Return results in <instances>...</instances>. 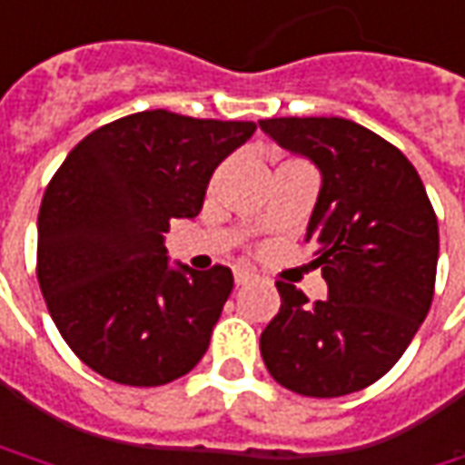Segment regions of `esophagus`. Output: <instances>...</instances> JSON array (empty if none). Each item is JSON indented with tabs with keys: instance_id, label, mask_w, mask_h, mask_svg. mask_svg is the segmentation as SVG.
<instances>
[{
	"instance_id": "esophagus-1",
	"label": "esophagus",
	"mask_w": 465,
	"mask_h": 465,
	"mask_svg": "<svg viewBox=\"0 0 465 465\" xmlns=\"http://www.w3.org/2000/svg\"><path fill=\"white\" fill-rule=\"evenodd\" d=\"M252 281H254V275H252L249 270H236V272H233V282H236V285H247V282Z\"/></svg>"
}]
</instances>
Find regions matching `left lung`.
I'll return each mask as SVG.
<instances>
[{
	"mask_svg": "<svg viewBox=\"0 0 465 465\" xmlns=\"http://www.w3.org/2000/svg\"><path fill=\"white\" fill-rule=\"evenodd\" d=\"M267 136L312 159L322 190L306 229L329 296L278 281L281 312L260 337L281 386L331 399L386 376L435 296L438 218L404 153L344 118H267Z\"/></svg>",
	"mask_w": 465,
	"mask_h": 465,
	"instance_id": "left-lung-1",
	"label": "left lung"
}]
</instances>
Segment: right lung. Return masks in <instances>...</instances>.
Segmentation results:
<instances>
[{
	"instance_id": "obj_1",
	"label": "right lung",
	"mask_w": 465,
	"mask_h": 465,
	"mask_svg": "<svg viewBox=\"0 0 465 465\" xmlns=\"http://www.w3.org/2000/svg\"><path fill=\"white\" fill-rule=\"evenodd\" d=\"M254 128L143 110L92 131L58 167L38 213V282L94 373L164 386L201 362L233 275L172 267L164 232L201 213L213 169Z\"/></svg>"
}]
</instances>
